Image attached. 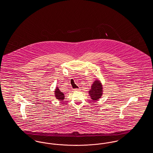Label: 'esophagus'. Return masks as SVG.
I'll use <instances>...</instances> for the list:
<instances>
[{
  "label": "esophagus",
  "instance_id": "obj_1",
  "mask_svg": "<svg viewBox=\"0 0 153 153\" xmlns=\"http://www.w3.org/2000/svg\"><path fill=\"white\" fill-rule=\"evenodd\" d=\"M80 89H79V88H76V89H73V91H80Z\"/></svg>",
  "mask_w": 153,
  "mask_h": 153
}]
</instances>
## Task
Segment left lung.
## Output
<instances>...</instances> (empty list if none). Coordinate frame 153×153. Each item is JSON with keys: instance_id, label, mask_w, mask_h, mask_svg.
Instances as JSON below:
<instances>
[{"instance_id": "8db88e82", "label": "left lung", "mask_w": 153, "mask_h": 153, "mask_svg": "<svg viewBox=\"0 0 153 153\" xmlns=\"http://www.w3.org/2000/svg\"><path fill=\"white\" fill-rule=\"evenodd\" d=\"M102 85L100 80L97 79L95 80L94 83L92 84L91 88L89 91V95L91 99L94 101H97L102 97Z\"/></svg>"}]
</instances>
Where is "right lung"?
<instances>
[{
    "mask_svg": "<svg viewBox=\"0 0 153 153\" xmlns=\"http://www.w3.org/2000/svg\"><path fill=\"white\" fill-rule=\"evenodd\" d=\"M54 95L55 97L57 99H58L59 101H62L64 100V99H65V96L64 94L60 91V90L59 89V88H56L55 91H54Z\"/></svg>",
    "mask_w": 153,
    "mask_h": 153,
    "instance_id": "1",
    "label": "right lung"
}]
</instances>
